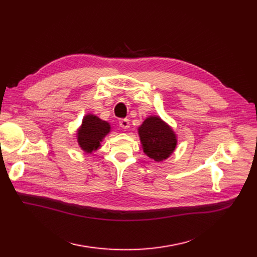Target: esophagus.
I'll list each match as a JSON object with an SVG mask.
<instances>
[{"label": "esophagus", "instance_id": "esophagus-1", "mask_svg": "<svg viewBox=\"0 0 257 257\" xmlns=\"http://www.w3.org/2000/svg\"><path fill=\"white\" fill-rule=\"evenodd\" d=\"M118 124H119V127H121L123 129H127V128H129L130 121L128 118H121V119H119Z\"/></svg>", "mask_w": 257, "mask_h": 257}]
</instances>
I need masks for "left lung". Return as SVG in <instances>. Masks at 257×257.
I'll list each match as a JSON object with an SVG mask.
<instances>
[{
	"instance_id": "8db88e82",
	"label": "left lung",
	"mask_w": 257,
	"mask_h": 257,
	"mask_svg": "<svg viewBox=\"0 0 257 257\" xmlns=\"http://www.w3.org/2000/svg\"><path fill=\"white\" fill-rule=\"evenodd\" d=\"M139 133L144 153L155 161L168 158L177 144L173 130L157 116L146 118Z\"/></svg>"
}]
</instances>
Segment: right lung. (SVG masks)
I'll return each instance as SVG.
<instances>
[{"instance_id": "right-lung-1", "label": "right lung", "mask_w": 257, "mask_h": 257, "mask_svg": "<svg viewBox=\"0 0 257 257\" xmlns=\"http://www.w3.org/2000/svg\"><path fill=\"white\" fill-rule=\"evenodd\" d=\"M110 131V126L105 120L100 119L96 115H85L82 126L78 131V143L85 152L97 150L100 142Z\"/></svg>"}]
</instances>
